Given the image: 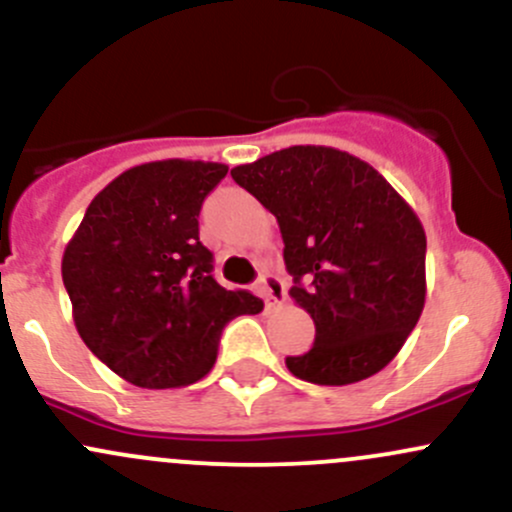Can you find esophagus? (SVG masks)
Listing matches in <instances>:
<instances>
[{
  "instance_id": "34e87169",
  "label": "esophagus",
  "mask_w": 512,
  "mask_h": 512,
  "mask_svg": "<svg viewBox=\"0 0 512 512\" xmlns=\"http://www.w3.org/2000/svg\"><path fill=\"white\" fill-rule=\"evenodd\" d=\"M257 289H260L262 299H265L267 306L282 304L284 297H287V289H284V282L274 274H262L260 282H257Z\"/></svg>"
}]
</instances>
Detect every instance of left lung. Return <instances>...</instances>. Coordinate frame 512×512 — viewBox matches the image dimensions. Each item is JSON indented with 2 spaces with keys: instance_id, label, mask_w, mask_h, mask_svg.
I'll return each mask as SVG.
<instances>
[{
  "instance_id": "obj_1",
  "label": "left lung",
  "mask_w": 512,
  "mask_h": 512,
  "mask_svg": "<svg viewBox=\"0 0 512 512\" xmlns=\"http://www.w3.org/2000/svg\"><path fill=\"white\" fill-rule=\"evenodd\" d=\"M279 223L292 297L314 319L311 351L289 373L351 385L405 346L427 297V235L410 203L368 161L333 147H289L230 171Z\"/></svg>"
}]
</instances>
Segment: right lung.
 <instances>
[{"label":"right lung","mask_w":512,"mask_h":512,"mask_svg":"<svg viewBox=\"0 0 512 512\" xmlns=\"http://www.w3.org/2000/svg\"><path fill=\"white\" fill-rule=\"evenodd\" d=\"M225 174L215 161L132 166L93 198L66 245L61 272L75 328L127 383H196L211 373L223 326L265 306L245 289L220 287L198 240L203 198Z\"/></svg>","instance_id":"obj_1"}]
</instances>
